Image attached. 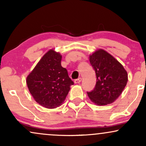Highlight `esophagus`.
Wrapping results in <instances>:
<instances>
[{
    "label": "esophagus",
    "mask_w": 146,
    "mask_h": 146,
    "mask_svg": "<svg viewBox=\"0 0 146 146\" xmlns=\"http://www.w3.org/2000/svg\"><path fill=\"white\" fill-rule=\"evenodd\" d=\"M81 81H82V78H79L78 79H77V80H75V84H79V83L81 82Z\"/></svg>",
    "instance_id": "34e87169"
}]
</instances>
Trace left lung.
<instances>
[{
  "mask_svg": "<svg viewBox=\"0 0 146 146\" xmlns=\"http://www.w3.org/2000/svg\"><path fill=\"white\" fill-rule=\"evenodd\" d=\"M89 58L96 74L97 82L94 89L87 92L88 98L99 106L113 103L126 86L128 73L121 64L104 50H98Z\"/></svg>",
  "mask_w": 146,
  "mask_h": 146,
  "instance_id": "obj_1",
  "label": "left lung"
}]
</instances>
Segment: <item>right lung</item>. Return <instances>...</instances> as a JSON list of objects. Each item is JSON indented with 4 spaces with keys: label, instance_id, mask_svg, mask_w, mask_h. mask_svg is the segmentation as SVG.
Segmentation results:
<instances>
[{
    "label": "right lung",
    "instance_id": "1",
    "mask_svg": "<svg viewBox=\"0 0 146 146\" xmlns=\"http://www.w3.org/2000/svg\"><path fill=\"white\" fill-rule=\"evenodd\" d=\"M62 56L53 49L43 56L27 78V84L35 101L46 108L60 106L73 82L61 66Z\"/></svg>",
    "mask_w": 146,
    "mask_h": 146
}]
</instances>
